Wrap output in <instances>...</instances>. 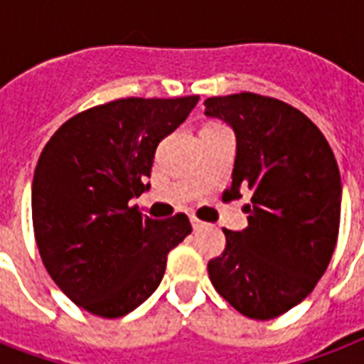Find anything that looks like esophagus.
I'll return each instance as SVG.
<instances>
[{"mask_svg": "<svg viewBox=\"0 0 364 364\" xmlns=\"http://www.w3.org/2000/svg\"><path fill=\"white\" fill-rule=\"evenodd\" d=\"M191 225H193L194 230H202V228L205 227V223L198 221V219H196V217H191Z\"/></svg>", "mask_w": 364, "mask_h": 364, "instance_id": "34e87169", "label": "esophagus"}]
</instances>
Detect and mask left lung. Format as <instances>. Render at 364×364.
<instances>
[{"instance_id": "left-lung-1", "label": "left lung", "mask_w": 364, "mask_h": 364, "mask_svg": "<svg viewBox=\"0 0 364 364\" xmlns=\"http://www.w3.org/2000/svg\"><path fill=\"white\" fill-rule=\"evenodd\" d=\"M205 117L236 136L230 198L251 193L249 227L227 236L208 262L213 287L251 319H274L300 304L336 247L342 181L333 149L314 122L279 100L253 92L204 102Z\"/></svg>"}]
</instances>
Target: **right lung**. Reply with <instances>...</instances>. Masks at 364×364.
<instances>
[{"label": "right lung", "instance_id": "1", "mask_svg": "<svg viewBox=\"0 0 364 364\" xmlns=\"http://www.w3.org/2000/svg\"><path fill=\"white\" fill-rule=\"evenodd\" d=\"M198 100H115L64 122L43 149L31 183L36 242L54 283L82 310L107 319L136 310L193 230L183 213L159 221L128 202L149 191L159 143Z\"/></svg>", "mask_w": 364, "mask_h": 364}]
</instances>
